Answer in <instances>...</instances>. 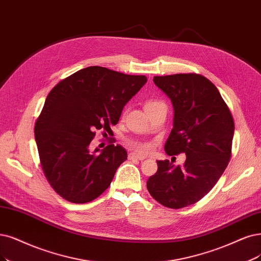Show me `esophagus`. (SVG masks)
<instances>
[{
  "instance_id": "obj_1",
  "label": "esophagus",
  "mask_w": 261,
  "mask_h": 261,
  "mask_svg": "<svg viewBox=\"0 0 261 261\" xmlns=\"http://www.w3.org/2000/svg\"><path fill=\"white\" fill-rule=\"evenodd\" d=\"M128 158H129L130 160H141V161H142V160L145 159L146 157L143 156V155H139V153H129Z\"/></svg>"
}]
</instances>
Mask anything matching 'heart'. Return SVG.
<instances>
[{"label":"heart","instance_id":"1","mask_svg":"<svg viewBox=\"0 0 261 261\" xmlns=\"http://www.w3.org/2000/svg\"><path fill=\"white\" fill-rule=\"evenodd\" d=\"M160 105H165V103L159 101V100H148L145 102V104H144V109H145V111H148L150 109H155L157 108V106H160ZM129 145L133 148L136 149L138 152H141V153H149L153 150V147H155V145H153L152 143L150 142H130Z\"/></svg>","mask_w":261,"mask_h":261}]
</instances>
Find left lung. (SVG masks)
<instances>
[{"label": "left lung", "mask_w": 261, "mask_h": 261, "mask_svg": "<svg viewBox=\"0 0 261 261\" xmlns=\"http://www.w3.org/2000/svg\"><path fill=\"white\" fill-rule=\"evenodd\" d=\"M153 83L172 101L173 129L167 155L186 153L184 166L157 161L147 180L150 196L170 208L196 203L215 186L231 158L234 121L215 85L196 73L155 76Z\"/></svg>", "instance_id": "1"}]
</instances>
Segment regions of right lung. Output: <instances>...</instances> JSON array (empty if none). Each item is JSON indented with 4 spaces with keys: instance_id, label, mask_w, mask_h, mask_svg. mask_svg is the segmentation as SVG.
<instances>
[{
    "instance_id": "1",
    "label": "right lung",
    "mask_w": 261,
    "mask_h": 261,
    "mask_svg": "<svg viewBox=\"0 0 261 261\" xmlns=\"http://www.w3.org/2000/svg\"><path fill=\"white\" fill-rule=\"evenodd\" d=\"M147 82L89 66L60 81L48 93L34 132L42 170L58 195L72 203H87L109 188L116 170L127 160L121 145L90 151L96 131L111 136L123 106Z\"/></svg>"
}]
</instances>
